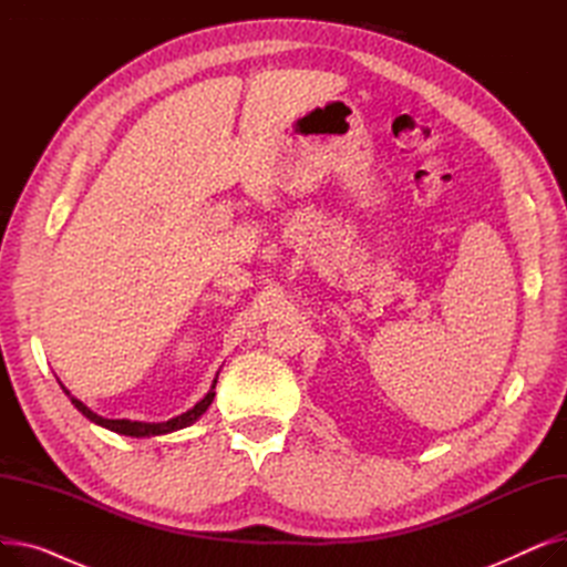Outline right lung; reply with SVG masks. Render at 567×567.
<instances>
[{
    "mask_svg": "<svg viewBox=\"0 0 567 567\" xmlns=\"http://www.w3.org/2000/svg\"><path fill=\"white\" fill-rule=\"evenodd\" d=\"M216 383H218V372H216V379H214V383H212V389H208V393H206L193 409H188L186 413H178V415H174V419L163 421V423H142V421H126V419H122V421L103 419V415L94 413L86 404H82L78 398H73V395L66 391V385H62V381H59V385H62L64 393L71 398V404L84 415V419H89L92 423H96V425H101V427H105V430H110V432L124 434V436H135V439H142V436H161V434H169V432H176V430H184V427L193 425V423L199 419V415H202L208 406H212V402H214V398H216Z\"/></svg>",
    "mask_w": 567,
    "mask_h": 567,
    "instance_id": "1",
    "label": "right lung"
}]
</instances>
